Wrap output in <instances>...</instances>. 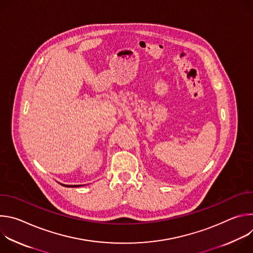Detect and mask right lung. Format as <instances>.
<instances>
[{
  "instance_id": "add662e5",
  "label": "right lung",
  "mask_w": 253,
  "mask_h": 253,
  "mask_svg": "<svg viewBox=\"0 0 253 253\" xmlns=\"http://www.w3.org/2000/svg\"><path fill=\"white\" fill-rule=\"evenodd\" d=\"M60 184H61V183H60ZM61 185L65 186V187H79V186H84V185H66V184H61Z\"/></svg>"
}]
</instances>
